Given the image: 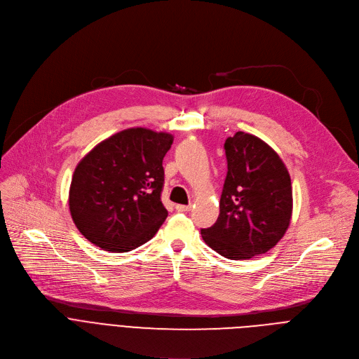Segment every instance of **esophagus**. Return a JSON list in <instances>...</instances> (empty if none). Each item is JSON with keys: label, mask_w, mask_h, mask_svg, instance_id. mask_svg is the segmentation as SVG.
Masks as SVG:
<instances>
[{"label": "esophagus", "mask_w": 359, "mask_h": 359, "mask_svg": "<svg viewBox=\"0 0 359 359\" xmlns=\"http://www.w3.org/2000/svg\"><path fill=\"white\" fill-rule=\"evenodd\" d=\"M175 210L178 211V212H188V211H191V205H175Z\"/></svg>", "instance_id": "1"}]
</instances>
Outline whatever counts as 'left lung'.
<instances>
[{"mask_svg":"<svg viewBox=\"0 0 359 359\" xmlns=\"http://www.w3.org/2000/svg\"><path fill=\"white\" fill-rule=\"evenodd\" d=\"M228 172L217 222L203 240L228 259H250L273 248L292 217L291 177L283 159L261 138L238 131L226 138Z\"/></svg>","mask_w":359,"mask_h":359,"instance_id":"left-lung-1","label":"left lung"}]
</instances>
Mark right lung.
Here are the masks:
<instances>
[{
    "label": "right lung",
    "instance_id": "right-lung-1",
    "mask_svg": "<svg viewBox=\"0 0 359 359\" xmlns=\"http://www.w3.org/2000/svg\"><path fill=\"white\" fill-rule=\"evenodd\" d=\"M174 137L128 128L100 142L78 163L68 205L90 243L128 252L149 241L168 217L161 203L163 159Z\"/></svg>",
    "mask_w": 359,
    "mask_h": 359
}]
</instances>
